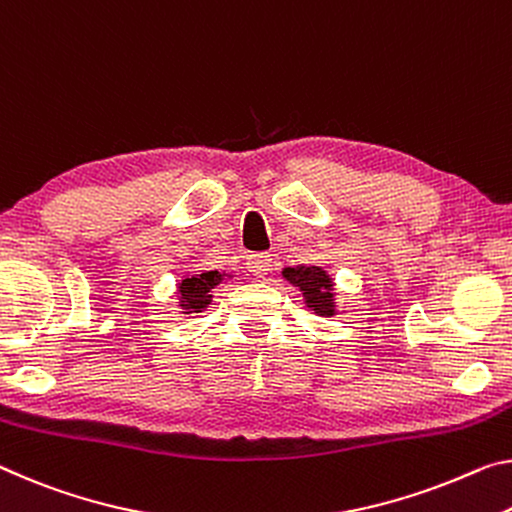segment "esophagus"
Listing matches in <instances>:
<instances>
[{
  "instance_id": "1",
  "label": "esophagus",
  "mask_w": 512,
  "mask_h": 512,
  "mask_svg": "<svg viewBox=\"0 0 512 512\" xmlns=\"http://www.w3.org/2000/svg\"><path fill=\"white\" fill-rule=\"evenodd\" d=\"M246 266H248L250 273L259 275V278H262V275H266V273L271 271V255L269 253H253V255H248Z\"/></svg>"
}]
</instances>
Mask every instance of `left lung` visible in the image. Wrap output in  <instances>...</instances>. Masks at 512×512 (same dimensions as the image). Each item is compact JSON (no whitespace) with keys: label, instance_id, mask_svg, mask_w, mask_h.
<instances>
[{"label":"left lung","instance_id":"obj_1","mask_svg":"<svg viewBox=\"0 0 512 512\" xmlns=\"http://www.w3.org/2000/svg\"><path fill=\"white\" fill-rule=\"evenodd\" d=\"M282 275L291 285L303 291L307 307H312L316 314L332 316L335 314V291H332V278L321 266H296L285 269Z\"/></svg>","mask_w":512,"mask_h":512}]
</instances>
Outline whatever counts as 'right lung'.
I'll return each mask as SVG.
<instances>
[{"instance_id": "obj_1", "label": "right lung", "mask_w": 512, "mask_h": 512, "mask_svg": "<svg viewBox=\"0 0 512 512\" xmlns=\"http://www.w3.org/2000/svg\"><path fill=\"white\" fill-rule=\"evenodd\" d=\"M223 273L218 271H205V273H193L182 278L180 287V305L184 307L186 314L191 312H202L205 307L212 303L214 289L221 285Z\"/></svg>"}]
</instances>
